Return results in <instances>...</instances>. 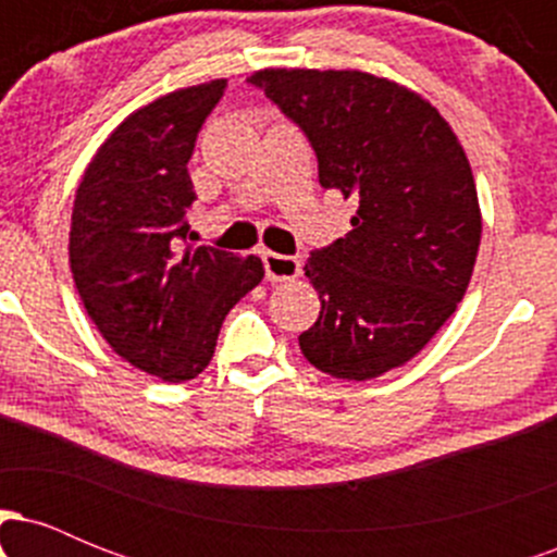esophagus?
I'll list each match as a JSON object with an SVG mask.
<instances>
[{
  "mask_svg": "<svg viewBox=\"0 0 557 557\" xmlns=\"http://www.w3.org/2000/svg\"><path fill=\"white\" fill-rule=\"evenodd\" d=\"M261 261H264L267 280H272V283H285V280H296L298 274H300V261L296 257H287V253L264 251V253H261Z\"/></svg>",
  "mask_w": 557,
  "mask_h": 557,
  "instance_id": "obj_1",
  "label": "esophagus"
}]
</instances>
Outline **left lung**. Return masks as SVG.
I'll list each match as a JSON object with an SVG mask.
<instances>
[{
	"label": "left lung",
	"instance_id": "8db88e82",
	"mask_svg": "<svg viewBox=\"0 0 557 557\" xmlns=\"http://www.w3.org/2000/svg\"><path fill=\"white\" fill-rule=\"evenodd\" d=\"M309 138L322 188L359 203L345 238L314 248L322 311L298 337L337 380L403 367L461 304L482 238L469 159L430 101L359 70H259L248 78Z\"/></svg>",
	"mask_w": 557,
	"mask_h": 557
}]
</instances>
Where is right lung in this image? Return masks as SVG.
I'll use <instances>...</instances> for the list:
<instances>
[{
	"label": "right lung",
	"mask_w": 557,
	"mask_h": 557,
	"mask_svg": "<svg viewBox=\"0 0 557 557\" xmlns=\"http://www.w3.org/2000/svg\"><path fill=\"white\" fill-rule=\"evenodd\" d=\"M227 81L133 112L96 151L75 194L70 270L117 356L164 382L209 367L227 311L264 277L259 257L183 251L196 201L188 162Z\"/></svg>",
	"instance_id": "1"
}]
</instances>
